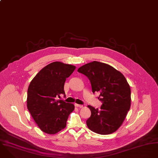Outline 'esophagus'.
<instances>
[{"mask_svg":"<svg viewBox=\"0 0 158 158\" xmlns=\"http://www.w3.org/2000/svg\"><path fill=\"white\" fill-rule=\"evenodd\" d=\"M74 105H75V106H76V107H80V108H82V107H83V106H82V105H81V104H75Z\"/></svg>","mask_w":158,"mask_h":158,"instance_id":"1","label":"esophagus"}]
</instances>
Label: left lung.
I'll return each mask as SVG.
<instances>
[{
	"mask_svg": "<svg viewBox=\"0 0 158 158\" xmlns=\"http://www.w3.org/2000/svg\"><path fill=\"white\" fill-rule=\"evenodd\" d=\"M77 71L90 81L93 93L102 102L100 109L88 106L91 116L87 125L101 135L115 132L123 123L131 107V89L125 77L112 66L94 61L81 66Z\"/></svg>",
	"mask_w": 158,
	"mask_h": 158,
	"instance_id": "obj_1",
	"label": "left lung"
}]
</instances>
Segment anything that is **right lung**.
Listing matches in <instances>:
<instances>
[{
	"mask_svg": "<svg viewBox=\"0 0 158 158\" xmlns=\"http://www.w3.org/2000/svg\"><path fill=\"white\" fill-rule=\"evenodd\" d=\"M76 66L54 62L42 68L34 77L27 90V107L40 129L49 134H55L66 126L69 115L74 106L58 99L65 95L66 79Z\"/></svg>",
	"mask_w": 158,
	"mask_h": 158,
	"instance_id": "obj_1",
	"label": "right lung"
}]
</instances>
